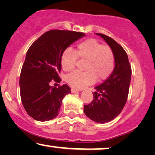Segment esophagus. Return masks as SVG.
<instances>
[{
	"mask_svg": "<svg viewBox=\"0 0 155 155\" xmlns=\"http://www.w3.org/2000/svg\"><path fill=\"white\" fill-rule=\"evenodd\" d=\"M79 91H78V90L77 89H74V88H71V92H72V93H74V92H78Z\"/></svg>",
	"mask_w": 155,
	"mask_h": 155,
	"instance_id": "obj_1",
	"label": "esophagus"
}]
</instances>
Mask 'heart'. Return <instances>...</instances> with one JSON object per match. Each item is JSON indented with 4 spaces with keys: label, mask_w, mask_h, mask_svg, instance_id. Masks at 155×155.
<instances>
[{
    "label": "heart",
    "mask_w": 155,
    "mask_h": 155,
    "mask_svg": "<svg viewBox=\"0 0 155 155\" xmlns=\"http://www.w3.org/2000/svg\"><path fill=\"white\" fill-rule=\"evenodd\" d=\"M78 58L86 60L84 67L86 70H76L67 76L66 81L74 88L81 89L93 84L97 78L104 80L114 70V51L108 45H102L94 39L81 41L75 51L70 48L64 50L61 57L62 68L67 71L73 70Z\"/></svg>",
    "instance_id": "heart-1"
}]
</instances>
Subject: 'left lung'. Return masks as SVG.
Listing matches in <instances>:
<instances>
[{
	"instance_id": "8db88e82",
	"label": "left lung",
	"mask_w": 155,
	"mask_h": 155,
	"mask_svg": "<svg viewBox=\"0 0 155 155\" xmlns=\"http://www.w3.org/2000/svg\"><path fill=\"white\" fill-rule=\"evenodd\" d=\"M104 40L114 51L115 68L104 82L95 88L93 100L84 105L87 117L97 123L111 121L120 114L127 100L130 85L131 68L127 54L122 46L114 39L101 33H97Z\"/></svg>"
}]
</instances>
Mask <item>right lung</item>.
I'll list each match as a JSON object with an SVG mask.
<instances>
[{"instance_id": "1", "label": "right lung", "mask_w": 155, "mask_h": 155, "mask_svg": "<svg viewBox=\"0 0 155 155\" xmlns=\"http://www.w3.org/2000/svg\"><path fill=\"white\" fill-rule=\"evenodd\" d=\"M84 36L80 32L51 30L28 48L21 71L20 94L25 110L34 120L48 121L58 115L63 99L71 89L67 84L58 87L51 84L61 81L62 53Z\"/></svg>"}]
</instances>
